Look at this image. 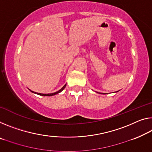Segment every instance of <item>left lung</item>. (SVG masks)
Masks as SVG:
<instances>
[{"instance_id": "1", "label": "left lung", "mask_w": 152, "mask_h": 152, "mask_svg": "<svg viewBox=\"0 0 152 152\" xmlns=\"http://www.w3.org/2000/svg\"><path fill=\"white\" fill-rule=\"evenodd\" d=\"M100 94H101V93H100Z\"/></svg>"}]
</instances>
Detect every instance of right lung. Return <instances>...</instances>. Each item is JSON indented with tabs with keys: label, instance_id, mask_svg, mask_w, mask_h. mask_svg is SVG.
Instances as JSON below:
<instances>
[{
	"label": "right lung",
	"instance_id": "add662e5",
	"mask_svg": "<svg viewBox=\"0 0 152 152\" xmlns=\"http://www.w3.org/2000/svg\"><path fill=\"white\" fill-rule=\"evenodd\" d=\"M66 83L65 84V85L63 86V87L61 88V89H60V90H58V92H54V93H52V94H41V93H37V92H33V91H31L32 92H33V93H34V94H39V95H40V96H53V95H56V94H58V93H60V92H62V91L64 89V88L66 87Z\"/></svg>",
	"mask_w": 152,
	"mask_h": 152
}]
</instances>
